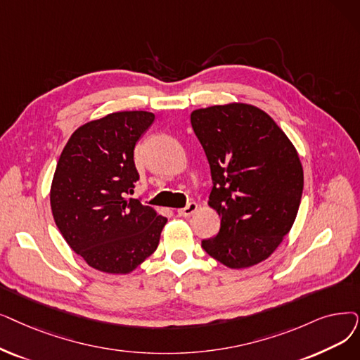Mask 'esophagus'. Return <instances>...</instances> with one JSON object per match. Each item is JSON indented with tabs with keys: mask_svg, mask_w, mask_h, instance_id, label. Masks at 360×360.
Here are the masks:
<instances>
[{
	"mask_svg": "<svg viewBox=\"0 0 360 360\" xmlns=\"http://www.w3.org/2000/svg\"><path fill=\"white\" fill-rule=\"evenodd\" d=\"M197 210H198L197 202L193 201V202H188V205H186L185 207L179 209V210H178V214H179V216H191V214H194Z\"/></svg>",
	"mask_w": 360,
	"mask_h": 360,
	"instance_id": "34e87169",
	"label": "esophagus"
}]
</instances>
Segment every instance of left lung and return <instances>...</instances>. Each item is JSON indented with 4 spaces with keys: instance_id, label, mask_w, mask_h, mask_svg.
<instances>
[{
    "instance_id": "8db88e82",
    "label": "left lung",
    "mask_w": 360,
    "mask_h": 360,
    "mask_svg": "<svg viewBox=\"0 0 360 360\" xmlns=\"http://www.w3.org/2000/svg\"><path fill=\"white\" fill-rule=\"evenodd\" d=\"M193 129L210 165L209 206L221 217L205 252L231 269L266 260L290 232L303 193V166L285 132L262 108L228 103L197 108Z\"/></svg>"
}]
</instances>
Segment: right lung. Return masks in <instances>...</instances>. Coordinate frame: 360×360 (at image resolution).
<instances>
[{
    "mask_svg": "<svg viewBox=\"0 0 360 360\" xmlns=\"http://www.w3.org/2000/svg\"><path fill=\"white\" fill-rule=\"evenodd\" d=\"M154 113L116 112L77 128L61 151L51 182L54 222L91 268L127 275L150 257L167 219L132 194L139 175L135 144Z\"/></svg>",
    "mask_w": 360,
    "mask_h": 360,
    "instance_id": "add662e5",
    "label": "right lung"
}]
</instances>
